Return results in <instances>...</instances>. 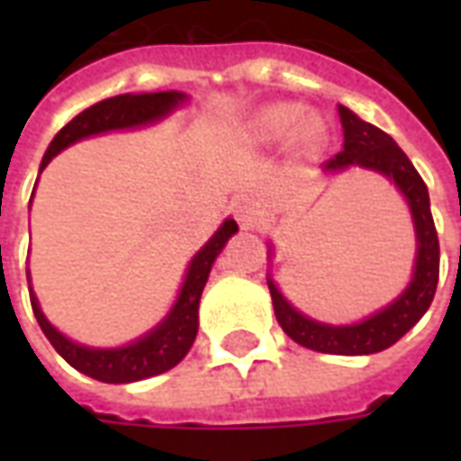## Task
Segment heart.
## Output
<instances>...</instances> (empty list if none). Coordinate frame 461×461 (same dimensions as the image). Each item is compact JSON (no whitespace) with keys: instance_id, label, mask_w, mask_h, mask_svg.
Wrapping results in <instances>:
<instances>
[{"instance_id":"1","label":"heart","mask_w":461,"mask_h":461,"mask_svg":"<svg viewBox=\"0 0 461 461\" xmlns=\"http://www.w3.org/2000/svg\"><path fill=\"white\" fill-rule=\"evenodd\" d=\"M291 131L301 152H319L329 135V128L321 115H303V108L294 104L269 105L257 118V135L261 140H279Z\"/></svg>"}]
</instances>
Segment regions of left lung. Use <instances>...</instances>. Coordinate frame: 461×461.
I'll use <instances>...</instances> for the list:
<instances>
[{
  "label": "left lung",
  "instance_id": "1",
  "mask_svg": "<svg viewBox=\"0 0 461 461\" xmlns=\"http://www.w3.org/2000/svg\"><path fill=\"white\" fill-rule=\"evenodd\" d=\"M339 115L343 125V150L336 158H330L323 167L326 172L366 167L395 182V187L405 197L410 214H412V224H415L417 257L412 281L385 309L350 326H329V323L303 316L284 299V294L276 289L271 276L269 291L279 326L299 346L319 350V353H330V356H370L397 343L429 309V303L435 299L437 279H439V240H437L435 220L429 212L427 185L410 158L397 148V142L387 132L360 121L346 105H339Z\"/></svg>",
  "mask_w": 461,
  "mask_h": 461
}]
</instances>
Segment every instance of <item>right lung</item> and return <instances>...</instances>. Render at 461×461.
Instances as JSON below:
<instances>
[{
    "label": "right lung",
    "instance_id": "1",
    "mask_svg": "<svg viewBox=\"0 0 461 461\" xmlns=\"http://www.w3.org/2000/svg\"><path fill=\"white\" fill-rule=\"evenodd\" d=\"M187 101V95L180 91H160V94H122L105 98L101 104L86 108L76 115L74 121L66 122L61 131L56 132V138L49 145L44 160H41V170L49 162L54 160L59 152L74 145V142L91 138V135H101L108 131H128V128H140L148 122H155L172 113L180 104ZM39 170V172H41ZM240 230L234 220H224L221 227L214 231L204 247H202L194 259L187 267L185 274V284H182L177 301L170 309V313L138 340H132L122 348H88L81 343L68 340L56 330L46 316L39 309L34 291L29 286V296H32V309L39 321V326L44 330L49 343L56 348V353L64 357L66 363L76 367L78 373L101 380V383H135V380H145V377L160 375L165 370H170L180 363L182 357L187 356V350L194 343L197 336V326H200V296L214 259L220 257L224 244L230 241L234 231Z\"/></svg>",
    "mask_w": 461,
    "mask_h": 461
}]
</instances>
